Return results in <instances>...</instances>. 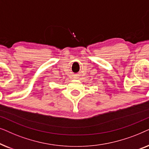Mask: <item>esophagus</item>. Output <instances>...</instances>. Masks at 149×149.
<instances>
[{"mask_svg": "<svg viewBox=\"0 0 149 149\" xmlns=\"http://www.w3.org/2000/svg\"><path fill=\"white\" fill-rule=\"evenodd\" d=\"M74 78L75 79H77V76H74Z\"/></svg>", "mask_w": 149, "mask_h": 149, "instance_id": "34e87169", "label": "esophagus"}]
</instances>
